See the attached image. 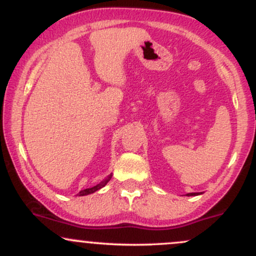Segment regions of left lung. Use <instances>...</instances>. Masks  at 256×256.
I'll return each instance as SVG.
<instances>
[{"label": "left lung", "mask_w": 256, "mask_h": 256, "mask_svg": "<svg viewBox=\"0 0 256 256\" xmlns=\"http://www.w3.org/2000/svg\"><path fill=\"white\" fill-rule=\"evenodd\" d=\"M196 195H200L198 192H189L186 194V196H196Z\"/></svg>", "instance_id": "8db88e82"}]
</instances>
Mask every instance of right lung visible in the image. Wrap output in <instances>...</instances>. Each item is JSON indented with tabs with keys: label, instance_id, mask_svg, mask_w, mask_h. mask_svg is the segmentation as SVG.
<instances>
[{
	"label": "right lung",
	"instance_id": "right-lung-1",
	"mask_svg": "<svg viewBox=\"0 0 256 256\" xmlns=\"http://www.w3.org/2000/svg\"><path fill=\"white\" fill-rule=\"evenodd\" d=\"M110 178H112V173H110V176H108L107 178H104V180L101 182V183H98V185H95V186H92V188H89V189H84V190H82V192H79L78 195H79V196H85V195H89V194H92V192H98V190L101 189V188H104V185L107 184L108 182L110 180Z\"/></svg>",
	"mask_w": 256,
	"mask_h": 256
}]
</instances>
